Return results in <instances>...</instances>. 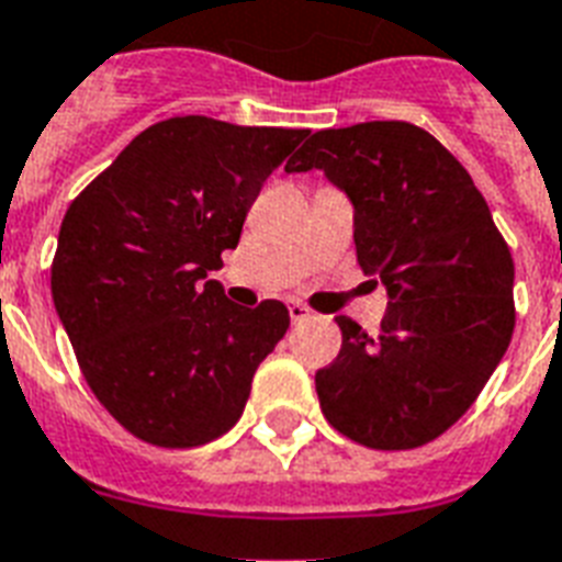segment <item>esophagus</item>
I'll list each match as a JSON object with an SVG mask.
<instances>
[{
  "label": "esophagus",
  "instance_id": "34e87169",
  "mask_svg": "<svg viewBox=\"0 0 562 562\" xmlns=\"http://www.w3.org/2000/svg\"><path fill=\"white\" fill-rule=\"evenodd\" d=\"M286 311H290V319H293V326H299V323L311 319V311H307L302 302H290V305H286Z\"/></svg>",
  "mask_w": 562,
  "mask_h": 562
}]
</instances>
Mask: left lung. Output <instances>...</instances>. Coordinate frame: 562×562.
Masks as SVG:
<instances>
[{
  "instance_id": "left-lung-1",
  "label": "left lung",
  "mask_w": 562,
  "mask_h": 562,
  "mask_svg": "<svg viewBox=\"0 0 562 562\" xmlns=\"http://www.w3.org/2000/svg\"><path fill=\"white\" fill-rule=\"evenodd\" d=\"M319 168L356 206V255L387 290L379 335L349 316L316 370L323 415L373 450H412L465 415L501 364L516 266L486 198L436 136L406 121L319 130L284 171Z\"/></svg>"
}]
</instances>
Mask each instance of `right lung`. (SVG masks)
<instances>
[{
	"instance_id": "add662e5",
	"label": "right lung",
	"mask_w": 562,
	"mask_h": 562,
	"mask_svg": "<svg viewBox=\"0 0 562 562\" xmlns=\"http://www.w3.org/2000/svg\"><path fill=\"white\" fill-rule=\"evenodd\" d=\"M305 136L168 117L67 206L53 257L58 319L88 387L147 445L183 450L225 436L284 337L281 302L239 307L204 278L222 269L266 177Z\"/></svg>"
}]
</instances>
